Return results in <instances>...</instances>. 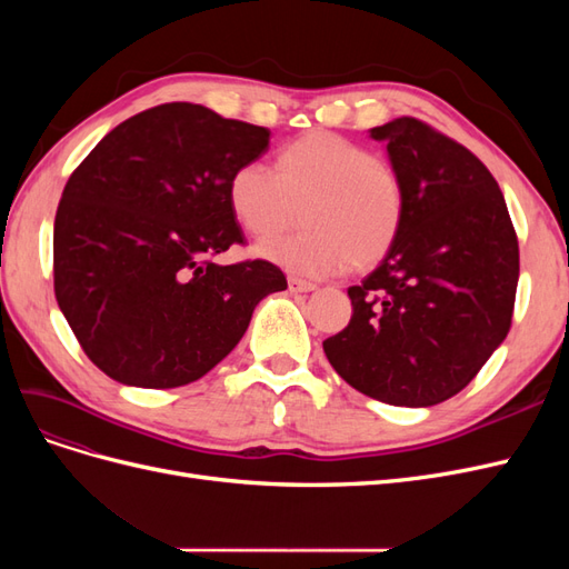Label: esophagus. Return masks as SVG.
<instances>
[{
	"mask_svg": "<svg viewBox=\"0 0 569 569\" xmlns=\"http://www.w3.org/2000/svg\"><path fill=\"white\" fill-rule=\"evenodd\" d=\"M287 287L291 295H301V291H313L316 284L308 282V280H301V278H287Z\"/></svg>",
	"mask_w": 569,
	"mask_h": 569,
	"instance_id": "obj_1",
	"label": "esophagus"
}]
</instances>
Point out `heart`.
I'll return each instance as SVG.
<instances>
[{
    "label": "heart",
    "mask_w": 569,
    "mask_h": 569,
    "mask_svg": "<svg viewBox=\"0 0 569 569\" xmlns=\"http://www.w3.org/2000/svg\"><path fill=\"white\" fill-rule=\"evenodd\" d=\"M228 201L239 226L258 239L289 228L301 209L303 230L270 239L261 253L303 278L372 270L399 242L406 220L399 170L327 130L282 147L274 170L263 161L239 163Z\"/></svg>",
    "instance_id": "heart-1"
}]
</instances>
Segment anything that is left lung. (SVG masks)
I'll return each instance as SVG.
<instances>
[{"label":"left lung","instance_id":"1","mask_svg":"<svg viewBox=\"0 0 569 569\" xmlns=\"http://www.w3.org/2000/svg\"><path fill=\"white\" fill-rule=\"evenodd\" d=\"M406 189L389 256L349 287V325L322 341L360 393L422 408L468 387L510 332L520 247L503 192L475 153L412 116L372 128Z\"/></svg>","mask_w":569,"mask_h":569}]
</instances>
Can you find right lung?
Instances as JSON below:
<instances>
[{
	"mask_svg": "<svg viewBox=\"0 0 569 569\" xmlns=\"http://www.w3.org/2000/svg\"><path fill=\"white\" fill-rule=\"evenodd\" d=\"M270 130L170 101L113 128L68 178L54 220V295L84 356L111 380L173 389L199 380L247 332L256 303L287 289L247 244L228 180Z\"/></svg>",
	"mask_w": 569,
	"mask_h": 569,
	"instance_id": "obj_1",
	"label": "right lung"
}]
</instances>
